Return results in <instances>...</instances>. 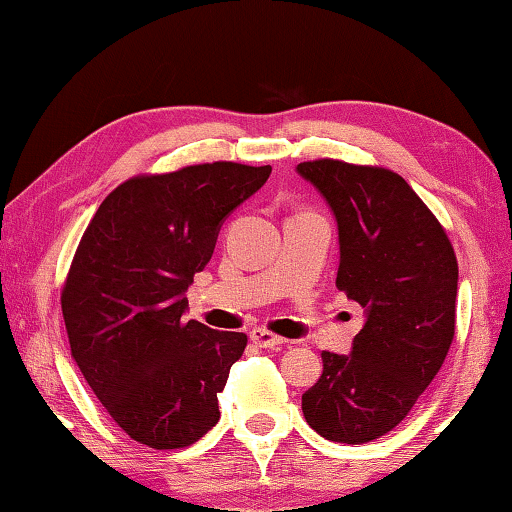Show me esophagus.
Instances as JSON below:
<instances>
[{"mask_svg":"<svg viewBox=\"0 0 512 512\" xmlns=\"http://www.w3.org/2000/svg\"><path fill=\"white\" fill-rule=\"evenodd\" d=\"M250 341L259 345V348H277V345L287 343L282 336L268 332V329H264V327H255L253 332H250Z\"/></svg>","mask_w":512,"mask_h":512,"instance_id":"esophagus-1","label":"esophagus"}]
</instances>
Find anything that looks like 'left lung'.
<instances>
[{"instance_id":"left-lung-1","label":"left lung","mask_w":512,"mask_h":512,"mask_svg":"<svg viewBox=\"0 0 512 512\" xmlns=\"http://www.w3.org/2000/svg\"><path fill=\"white\" fill-rule=\"evenodd\" d=\"M332 207L336 287L366 309L352 354L323 350L302 395L309 427L361 445L393 431L443 366L456 332L458 262L447 232L391 169L320 158L298 164Z\"/></svg>"}]
</instances>
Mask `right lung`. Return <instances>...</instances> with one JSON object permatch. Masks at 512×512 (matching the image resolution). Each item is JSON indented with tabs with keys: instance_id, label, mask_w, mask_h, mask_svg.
I'll return each mask as SVG.
<instances>
[{
	"instance_id": "add662e5",
	"label": "right lung",
	"mask_w": 512,
	"mask_h": 512,
	"mask_svg": "<svg viewBox=\"0 0 512 512\" xmlns=\"http://www.w3.org/2000/svg\"><path fill=\"white\" fill-rule=\"evenodd\" d=\"M268 176V164L223 160L140 173L103 198L83 232L60 291L69 348L137 443L187 447L221 418L216 395L248 336L185 320V291L221 221Z\"/></svg>"
}]
</instances>
